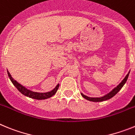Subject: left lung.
I'll return each instance as SVG.
<instances>
[{
  "label": "left lung",
  "mask_w": 135,
  "mask_h": 135,
  "mask_svg": "<svg viewBox=\"0 0 135 135\" xmlns=\"http://www.w3.org/2000/svg\"><path fill=\"white\" fill-rule=\"evenodd\" d=\"M129 73H130V71L128 73V74L126 75V77L124 78L123 80L115 88H114L112 91L109 92V93L104 95V96L101 97H87L86 96V95H83L82 93H81V95H82L84 99H86L89 100V101H93V102H100V101H106V100H108V99H111L112 97H113L114 95H116V94L120 91V89L122 88V86L124 85V84L126 83V80H127V79H128V78Z\"/></svg>",
  "instance_id": "8db88e82"
}]
</instances>
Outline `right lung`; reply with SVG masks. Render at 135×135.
Instances as JSON below:
<instances>
[{
    "instance_id": "right-lung-1",
    "label": "right lung",
    "mask_w": 135,
    "mask_h": 135,
    "mask_svg": "<svg viewBox=\"0 0 135 135\" xmlns=\"http://www.w3.org/2000/svg\"><path fill=\"white\" fill-rule=\"evenodd\" d=\"M7 74H8V76H9L11 82L13 84V85L16 87L17 89V90H18L21 93L24 95L25 96L28 97L30 98H32L34 99L38 100L46 99L50 98V97H51L52 96H53V95L57 93V90L59 89V84H58L53 90H52L50 92H47V93H36V92L31 91V90L27 89L26 88H25L24 86H23L21 85L20 84H19L18 82H17L16 80H15L13 78H12L10 73H9L8 71H7Z\"/></svg>"
}]
</instances>
